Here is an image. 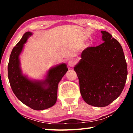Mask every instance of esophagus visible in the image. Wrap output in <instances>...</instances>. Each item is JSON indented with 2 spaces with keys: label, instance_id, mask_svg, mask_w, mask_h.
Here are the masks:
<instances>
[{
  "label": "esophagus",
  "instance_id": "1",
  "mask_svg": "<svg viewBox=\"0 0 133 133\" xmlns=\"http://www.w3.org/2000/svg\"><path fill=\"white\" fill-rule=\"evenodd\" d=\"M75 64H76V62L75 60H70L68 62V65L70 67H74L75 66Z\"/></svg>",
  "mask_w": 133,
  "mask_h": 133
}]
</instances>
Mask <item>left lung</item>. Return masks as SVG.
Listing matches in <instances>:
<instances>
[{
    "mask_svg": "<svg viewBox=\"0 0 133 133\" xmlns=\"http://www.w3.org/2000/svg\"><path fill=\"white\" fill-rule=\"evenodd\" d=\"M104 41L82 51L74 67L81 95L87 104L105 107L120 95L127 76V67L121 44L109 33L101 31Z\"/></svg>",
    "mask_w": 133,
    "mask_h": 133,
    "instance_id": "8db88e82",
    "label": "left lung"
}]
</instances>
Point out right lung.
Wrapping results in <instances>:
<instances>
[{
    "mask_svg": "<svg viewBox=\"0 0 133 133\" xmlns=\"http://www.w3.org/2000/svg\"><path fill=\"white\" fill-rule=\"evenodd\" d=\"M30 31L23 35L13 49L8 63V78L12 91L16 97L26 105L35 110H42L55 104L57 97L58 84L68 70L64 63L50 69L44 80H31L23 75L20 67L19 55Z\"/></svg>",
    "mask_w": 133,
    "mask_h": 133,
    "instance_id": "add662e5",
    "label": "right lung"
}]
</instances>
